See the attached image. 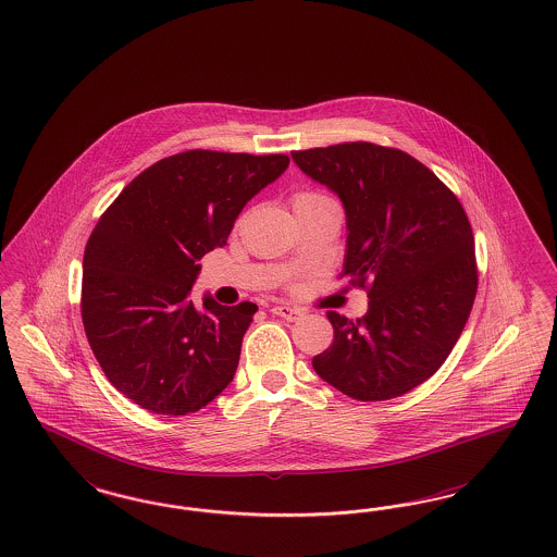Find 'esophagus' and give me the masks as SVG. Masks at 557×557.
<instances>
[{"label":"esophagus","mask_w":557,"mask_h":557,"mask_svg":"<svg viewBox=\"0 0 557 557\" xmlns=\"http://www.w3.org/2000/svg\"><path fill=\"white\" fill-rule=\"evenodd\" d=\"M270 311H272L274 315H278V318L287 320V322H297V320L304 315V311H301V309L290 306H274Z\"/></svg>","instance_id":"1"}]
</instances>
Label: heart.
Segmentation results:
<instances>
[{"label":"heart","mask_w":557,"mask_h":557,"mask_svg":"<svg viewBox=\"0 0 557 557\" xmlns=\"http://www.w3.org/2000/svg\"><path fill=\"white\" fill-rule=\"evenodd\" d=\"M325 202H334L332 198L323 197L318 193H299L293 198V209H304V207H315V205H325Z\"/></svg>","instance_id":"obj_1"}]
</instances>
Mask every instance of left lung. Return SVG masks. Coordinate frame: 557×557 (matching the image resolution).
I'll use <instances>...</instances> for the list:
<instances>
[{
  "mask_svg": "<svg viewBox=\"0 0 557 557\" xmlns=\"http://www.w3.org/2000/svg\"><path fill=\"white\" fill-rule=\"evenodd\" d=\"M290 156L341 198L348 232L342 276L369 293L357 322L327 311L334 342L311 364L360 401L408 394L449 357L475 299L466 211L424 163L399 149L359 141Z\"/></svg>",
  "mask_w": 557,
  "mask_h": 557,
  "instance_id": "obj_1",
  "label": "left lung"
}]
</instances>
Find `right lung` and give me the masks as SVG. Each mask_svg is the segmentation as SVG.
<instances>
[{
	"mask_svg": "<svg viewBox=\"0 0 557 557\" xmlns=\"http://www.w3.org/2000/svg\"><path fill=\"white\" fill-rule=\"evenodd\" d=\"M287 156L193 149L133 180L100 216L84 251L82 320L108 381L163 416L198 412L235 375L253 304L190 299L198 260L227 244L248 200Z\"/></svg>",
	"mask_w": 557,
	"mask_h": 557,
	"instance_id": "obj_1",
	"label": "right lung"
}]
</instances>
